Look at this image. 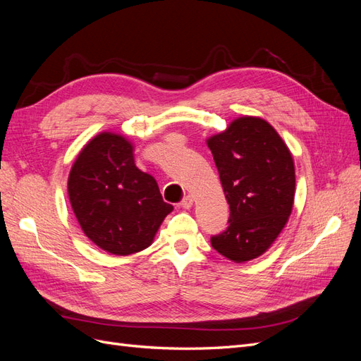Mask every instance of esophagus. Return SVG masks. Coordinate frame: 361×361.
<instances>
[{
  "label": "esophagus",
  "instance_id": "esophagus-1",
  "mask_svg": "<svg viewBox=\"0 0 361 361\" xmlns=\"http://www.w3.org/2000/svg\"><path fill=\"white\" fill-rule=\"evenodd\" d=\"M192 203H194L192 195H187V197H185V199L180 202V206L183 207V209H191Z\"/></svg>",
  "mask_w": 361,
  "mask_h": 361
}]
</instances>
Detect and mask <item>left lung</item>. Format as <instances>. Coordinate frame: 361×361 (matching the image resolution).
Listing matches in <instances>:
<instances>
[{"label":"left lung","instance_id":"left-lung-1","mask_svg":"<svg viewBox=\"0 0 361 361\" xmlns=\"http://www.w3.org/2000/svg\"><path fill=\"white\" fill-rule=\"evenodd\" d=\"M206 143L231 207L228 227L212 236L211 244L236 264L256 259L276 241L292 212L290 150L267 120L253 116L235 118Z\"/></svg>","mask_w":361,"mask_h":361}]
</instances>
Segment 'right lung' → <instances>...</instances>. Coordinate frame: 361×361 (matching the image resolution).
Listing matches in <instances>:
<instances>
[{
    "label": "right lung",
    "instance_id": "add662e5",
    "mask_svg": "<svg viewBox=\"0 0 361 361\" xmlns=\"http://www.w3.org/2000/svg\"><path fill=\"white\" fill-rule=\"evenodd\" d=\"M68 192L85 236L116 256L147 248L173 211L155 178L135 166L133 143L114 133L97 134L82 147L69 173Z\"/></svg>",
    "mask_w": 361,
    "mask_h": 361
}]
</instances>
